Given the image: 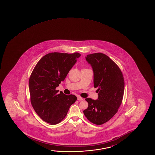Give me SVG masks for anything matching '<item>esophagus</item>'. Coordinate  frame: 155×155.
<instances>
[{
    "mask_svg": "<svg viewBox=\"0 0 155 155\" xmlns=\"http://www.w3.org/2000/svg\"><path fill=\"white\" fill-rule=\"evenodd\" d=\"M77 99L78 101H82V100H83V98H81V97L78 96L77 97Z\"/></svg>",
    "mask_w": 155,
    "mask_h": 155,
    "instance_id": "obj_1",
    "label": "esophagus"
}]
</instances>
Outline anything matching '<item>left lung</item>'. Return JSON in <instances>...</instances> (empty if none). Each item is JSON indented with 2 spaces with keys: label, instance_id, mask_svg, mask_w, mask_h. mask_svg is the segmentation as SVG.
<instances>
[{
  "label": "left lung",
  "instance_id": "obj_1",
  "mask_svg": "<svg viewBox=\"0 0 155 155\" xmlns=\"http://www.w3.org/2000/svg\"><path fill=\"white\" fill-rule=\"evenodd\" d=\"M94 72V87H98V99L86 98L89 105L83 111L89 121L102 125L117 113L124 94V80L122 71L114 61L102 53L85 57Z\"/></svg>",
  "mask_w": 155,
  "mask_h": 155
}]
</instances>
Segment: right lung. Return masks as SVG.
<instances>
[{"mask_svg":"<svg viewBox=\"0 0 155 155\" xmlns=\"http://www.w3.org/2000/svg\"><path fill=\"white\" fill-rule=\"evenodd\" d=\"M81 56L80 53L52 52L39 60L29 79L31 103L38 116L51 125L58 124L65 117L69 108L76 101L74 94H58L56 88Z\"/></svg>","mask_w":155,"mask_h":155,"instance_id":"1","label":"right lung"}]
</instances>
